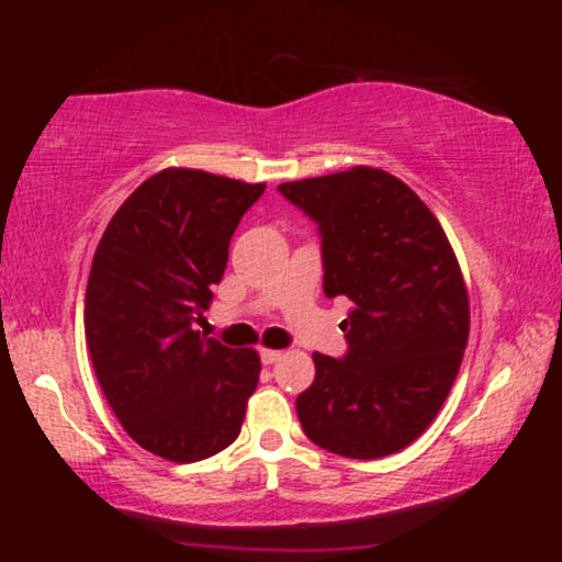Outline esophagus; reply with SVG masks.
<instances>
[{"instance_id":"34e87169","label":"esophagus","mask_w":562,"mask_h":562,"mask_svg":"<svg viewBox=\"0 0 562 562\" xmlns=\"http://www.w3.org/2000/svg\"><path fill=\"white\" fill-rule=\"evenodd\" d=\"M282 359V351H277V348H261V362L263 364H274Z\"/></svg>"}]
</instances>
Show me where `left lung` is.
Returning a JSON list of instances; mask_svg holds the SVG:
<instances>
[{"label":"left lung","instance_id":"left-lung-1","mask_svg":"<svg viewBox=\"0 0 562 562\" xmlns=\"http://www.w3.org/2000/svg\"><path fill=\"white\" fill-rule=\"evenodd\" d=\"M277 190L322 232L325 295L353 301L344 359L314 353L295 409L303 434L351 460H380L425 434L447 402L470 335L460 261L434 211L372 166Z\"/></svg>","mask_w":562,"mask_h":562}]
</instances>
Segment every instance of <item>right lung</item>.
I'll return each mask as SVG.
<instances>
[{
  "instance_id": "add662e5",
  "label": "right lung",
  "mask_w": 562,
  "mask_h": 562,
  "mask_svg": "<svg viewBox=\"0 0 562 562\" xmlns=\"http://www.w3.org/2000/svg\"><path fill=\"white\" fill-rule=\"evenodd\" d=\"M263 190L171 166L121 203L94 250L83 301L94 375L126 434L164 460H205L240 436L259 351L222 346L195 322Z\"/></svg>"
}]
</instances>
